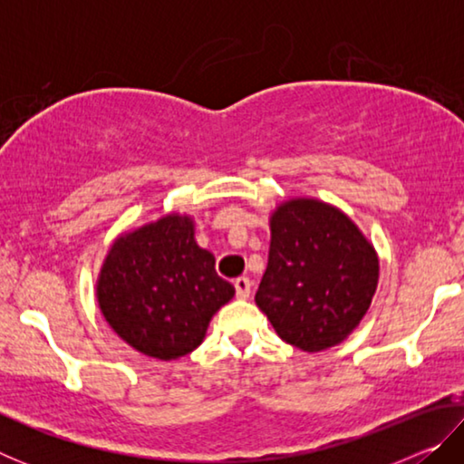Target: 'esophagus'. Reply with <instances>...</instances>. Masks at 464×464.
<instances>
[{"mask_svg":"<svg viewBox=\"0 0 464 464\" xmlns=\"http://www.w3.org/2000/svg\"><path fill=\"white\" fill-rule=\"evenodd\" d=\"M233 286H235V293H237V298H247L251 295V282L246 276L235 278Z\"/></svg>","mask_w":464,"mask_h":464,"instance_id":"esophagus-1","label":"esophagus"}]
</instances>
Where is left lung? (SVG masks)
Segmentation results:
<instances>
[{"label":"left lung","instance_id":"1","mask_svg":"<svg viewBox=\"0 0 464 464\" xmlns=\"http://www.w3.org/2000/svg\"><path fill=\"white\" fill-rule=\"evenodd\" d=\"M270 254L256 304L280 340L303 352L342 343L366 315L379 256L358 225L317 198H290L270 217Z\"/></svg>","mask_w":464,"mask_h":464}]
</instances>
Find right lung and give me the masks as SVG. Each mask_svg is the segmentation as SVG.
Listing matches in <instances>:
<instances>
[{
    "label": "right lung",
    "instance_id": "1",
    "mask_svg": "<svg viewBox=\"0 0 464 464\" xmlns=\"http://www.w3.org/2000/svg\"><path fill=\"white\" fill-rule=\"evenodd\" d=\"M235 295L215 256L194 239V218L171 213L122 233L108 249L96 298L108 325L137 352L176 360L198 348Z\"/></svg>",
    "mask_w": 464,
    "mask_h": 464
}]
</instances>
